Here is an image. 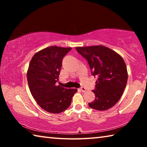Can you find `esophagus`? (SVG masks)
Here are the masks:
<instances>
[{
	"instance_id": "1",
	"label": "esophagus",
	"mask_w": 147,
	"mask_h": 147,
	"mask_svg": "<svg viewBox=\"0 0 147 147\" xmlns=\"http://www.w3.org/2000/svg\"><path fill=\"white\" fill-rule=\"evenodd\" d=\"M79 90L82 92H85L86 91V89L85 88H84V87H81V88L79 89Z\"/></svg>"
}]
</instances>
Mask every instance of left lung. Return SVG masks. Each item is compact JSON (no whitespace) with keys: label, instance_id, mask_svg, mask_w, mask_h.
Wrapping results in <instances>:
<instances>
[{"label":"left lung","instance_id":"8db88e82","mask_svg":"<svg viewBox=\"0 0 147 147\" xmlns=\"http://www.w3.org/2000/svg\"><path fill=\"white\" fill-rule=\"evenodd\" d=\"M88 61L91 74L96 77L94 100L90 108L104 111L113 107L121 98L128 80L126 65L123 58L113 50L102 45L76 47Z\"/></svg>","mask_w":147,"mask_h":147}]
</instances>
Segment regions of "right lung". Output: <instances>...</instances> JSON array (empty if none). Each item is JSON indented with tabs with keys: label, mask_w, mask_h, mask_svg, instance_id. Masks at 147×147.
I'll list each match as a JSON object with an SVG mask.
<instances>
[{
	"label": "right lung",
	"mask_w": 147,
	"mask_h": 147,
	"mask_svg": "<svg viewBox=\"0 0 147 147\" xmlns=\"http://www.w3.org/2000/svg\"><path fill=\"white\" fill-rule=\"evenodd\" d=\"M71 48L47 47L34 54L27 71L30 91L35 100L47 112L59 113L67 109L76 89L56 86L63 57Z\"/></svg>",
	"instance_id": "1"
}]
</instances>
